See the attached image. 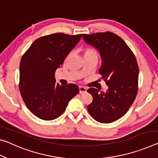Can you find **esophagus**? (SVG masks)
Returning <instances> with one entry per match:
<instances>
[{
	"label": "esophagus",
	"instance_id": "esophagus-1",
	"mask_svg": "<svg viewBox=\"0 0 158 158\" xmlns=\"http://www.w3.org/2000/svg\"><path fill=\"white\" fill-rule=\"evenodd\" d=\"M86 92V89L84 86H79V94H83Z\"/></svg>",
	"mask_w": 158,
	"mask_h": 158
}]
</instances>
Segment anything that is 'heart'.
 I'll list each match as a JSON object with an SVG mask.
<instances>
[{"label": "heart", "instance_id": "b5f03b06", "mask_svg": "<svg viewBox=\"0 0 158 158\" xmlns=\"http://www.w3.org/2000/svg\"><path fill=\"white\" fill-rule=\"evenodd\" d=\"M84 55H93V56H97L96 52L94 51V50H91V49L86 50V51H85V52H84Z\"/></svg>", "mask_w": 158, "mask_h": 158}]
</instances>
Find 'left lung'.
<instances>
[{
	"label": "left lung",
	"mask_w": 158,
	"mask_h": 158,
	"mask_svg": "<svg viewBox=\"0 0 158 158\" xmlns=\"http://www.w3.org/2000/svg\"><path fill=\"white\" fill-rule=\"evenodd\" d=\"M83 39L99 52V73L108 86L106 92L87 90L93 97L87 110L97 122L111 123L123 117L136 98L139 79L136 57L123 40L111 32L83 34Z\"/></svg>",
	"instance_id": "left-lung-1"
}]
</instances>
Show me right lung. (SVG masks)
<instances>
[{
	"mask_svg": "<svg viewBox=\"0 0 158 158\" xmlns=\"http://www.w3.org/2000/svg\"><path fill=\"white\" fill-rule=\"evenodd\" d=\"M81 34L56 33L33 42L19 65V91L27 107L44 120L60 116L69 102L79 92L76 84L56 83L55 72L77 46Z\"/></svg>",
	"mask_w": 158,
	"mask_h": 158,
	"instance_id": "obj_1",
	"label": "right lung"
}]
</instances>
